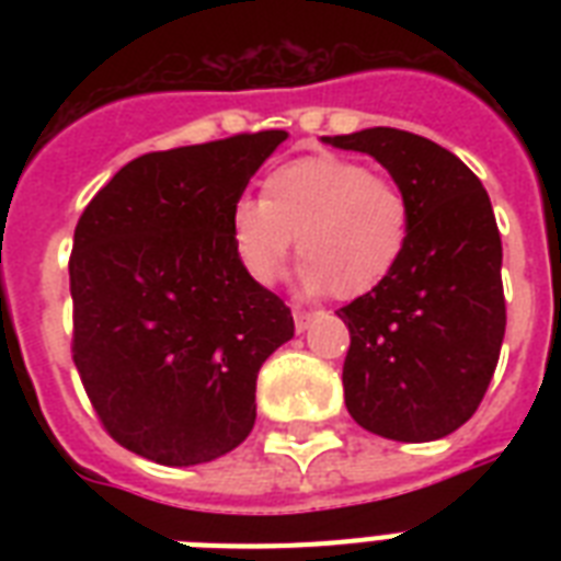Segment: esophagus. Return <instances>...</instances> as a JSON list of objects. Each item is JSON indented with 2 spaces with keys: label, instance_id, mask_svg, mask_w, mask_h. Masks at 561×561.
<instances>
[{
  "label": "esophagus",
  "instance_id": "obj_1",
  "mask_svg": "<svg viewBox=\"0 0 561 561\" xmlns=\"http://www.w3.org/2000/svg\"><path fill=\"white\" fill-rule=\"evenodd\" d=\"M311 320H314V314L311 311H306V308H294V325H297V332L302 334L311 325Z\"/></svg>",
  "mask_w": 561,
  "mask_h": 561
}]
</instances>
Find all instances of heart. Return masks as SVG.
Masks as SVG:
<instances>
[{
	"label": "heart",
	"instance_id": "b5f03b06",
	"mask_svg": "<svg viewBox=\"0 0 561 561\" xmlns=\"http://www.w3.org/2000/svg\"><path fill=\"white\" fill-rule=\"evenodd\" d=\"M408 238L404 192L332 153L285 162L264 178V201L244 194L229 209V241L247 276L273 285L297 241V285L308 297H367L396 273Z\"/></svg>",
	"mask_w": 561,
	"mask_h": 561
}]
</instances>
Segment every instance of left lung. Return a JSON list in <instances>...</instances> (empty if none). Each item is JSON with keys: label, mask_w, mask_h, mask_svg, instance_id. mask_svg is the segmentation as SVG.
<instances>
[{"label": "left lung", "mask_w": 561, "mask_h": 561, "mask_svg": "<svg viewBox=\"0 0 561 561\" xmlns=\"http://www.w3.org/2000/svg\"><path fill=\"white\" fill-rule=\"evenodd\" d=\"M323 142L369 153L410 203L396 273L337 311L352 337L346 410L383 439H443L478 410L504 343V253L486 188L451 151L408 130L367 127Z\"/></svg>", "instance_id": "left-lung-1"}]
</instances>
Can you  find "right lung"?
Here are the masks:
<instances>
[{"instance_id":"1","label":"right lung","mask_w":561,"mask_h":561,"mask_svg":"<svg viewBox=\"0 0 561 561\" xmlns=\"http://www.w3.org/2000/svg\"><path fill=\"white\" fill-rule=\"evenodd\" d=\"M285 139L136 157L75 227V367L107 434L145 460H218L253 431L255 378L294 317L236 259L229 209Z\"/></svg>"}]
</instances>
